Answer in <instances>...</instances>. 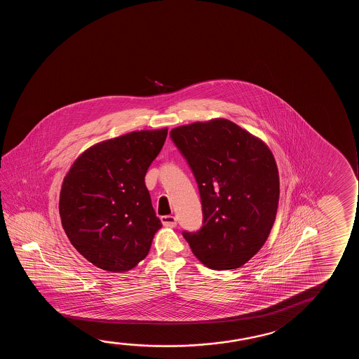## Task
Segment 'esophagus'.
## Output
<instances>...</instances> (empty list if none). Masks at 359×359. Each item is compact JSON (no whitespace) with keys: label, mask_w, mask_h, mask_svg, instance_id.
Wrapping results in <instances>:
<instances>
[{"label":"esophagus","mask_w":359,"mask_h":359,"mask_svg":"<svg viewBox=\"0 0 359 359\" xmlns=\"http://www.w3.org/2000/svg\"><path fill=\"white\" fill-rule=\"evenodd\" d=\"M161 221L164 226H169V228L177 226V218L174 216H163Z\"/></svg>","instance_id":"34e87169"}]
</instances>
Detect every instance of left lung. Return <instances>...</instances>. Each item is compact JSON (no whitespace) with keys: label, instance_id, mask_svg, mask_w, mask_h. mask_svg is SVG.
Segmentation results:
<instances>
[{"label":"left lung","instance_id":"obj_1","mask_svg":"<svg viewBox=\"0 0 359 359\" xmlns=\"http://www.w3.org/2000/svg\"><path fill=\"white\" fill-rule=\"evenodd\" d=\"M170 137L195 175L203 213L201 229L182 236L212 270L241 267L275 223L280 177L273 154L226 118L172 128Z\"/></svg>","mask_w":359,"mask_h":359}]
</instances>
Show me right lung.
<instances>
[{"mask_svg": "<svg viewBox=\"0 0 359 359\" xmlns=\"http://www.w3.org/2000/svg\"><path fill=\"white\" fill-rule=\"evenodd\" d=\"M168 128L133 131L84 151L65 177L60 217L81 255L102 270L126 272L143 260L162 226L144 177Z\"/></svg>", "mask_w": 359, "mask_h": 359, "instance_id": "1", "label": "right lung"}]
</instances>
